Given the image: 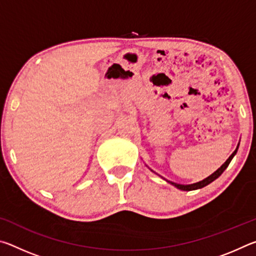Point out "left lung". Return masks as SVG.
I'll return each mask as SVG.
<instances>
[{
  "instance_id": "left-lung-1",
  "label": "left lung",
  "mask_w": 256,
  "mask_h": 256,
  "mask_svg": "<svg viewBox=\"0 0 256 256\" xmlns=\"http://www.w3.org/2000/svg\"><path fill=\"white\" fill-rule=\"evenodd\" d=\"M240 146V144H238ZM237 149H238V146L236 148V150L234 151V152L232 154V156L230 157H229L226 162H224V164H222V167L220 168H218V170H216L214 174H211L209 177H206V178H204L203 180H201V182H198V183H194V184H188V185H183V184H177V183H174V182H170V180H167L168 183L170 184H172V185H174L175 188H177L178 190H198V188H204V186H206L208 184H210V183H212V182H214V180H216L218 178V177L222 174V172H224V170H226V168L228 167V164H230V162H232V159L234 158V156L236 154V152H237Z\"/></svg>"
}]
</instances>
